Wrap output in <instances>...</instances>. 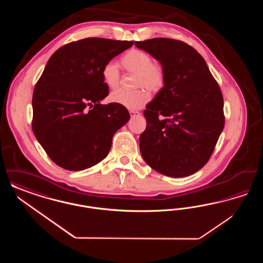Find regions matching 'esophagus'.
I'll list each match as a JSON object with an SVG mask.
<instances>
[{
  "mask_svg": "<svg viewBox=\"0 0 263 263\" xmlns=\"http://www.w3.org/2000/svg\"><path fill=\"white\" fill-rule=\"evenodd\" d=\"M129 113H130L131 117H135V116H138V115H140V112H138V111H135V110H130V111H129Z\"/></svg>",
  "mask_w": 263,
  "mask_h": 263,
  "instance_id": "esophagus-1",
  "label": "esophagus"
}]
</instances>
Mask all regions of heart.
<instances>
[{
	"mask_svg": "<svg viewBox=\"0 0 263 263\" xmlns=\"http://www.w3.org/2000/svg\"><path fill=\"white\" fill-rule=\"evenodd\" d=\"M122 65L128 73L135 74L134 87L140 88L132 91L123 89L114 90L110 93L109 100L130 110H137L142 108L150 99L145 88L151 92H159L163 89L165 83V71L162 63L153 61L151 54L140 49H131L126 52L122 57ZM101 76L108 88H118L120 73L117 64L113 60L103 65Z\"/></svg>",
	"mask_w": 263,
	"mask_h": 263,
	"instance_id": "obj_1",
	"label": "heart"
}]
</instances>
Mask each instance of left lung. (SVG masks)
Returning a JSON list of instances; mask_svg holds the SVG:
<instances>
[{
    "instance_id": "1",
    "label": "left lung",
    "mask_w": 263,
    "mask_h": 263,
    "mask_svg": "<svg viewBox=\"0 0 263 263\" xmlns=\"http://www.w3.org/2000/svg\"><path fill=\"white\" fill-rule=\"evenodd\" d=\"M163 64L165 83L144 116L145 162L162 175L184 177L209 161L225 124L224 100L207 64L193 47L171 38L136 41Z\"/></svg>"
}]
</instances>
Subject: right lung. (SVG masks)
I'll return each mask as SVG.
<instances>
[{"label":"right lung","instance_id":"right-lung-1","mask_svg":"<svg viewBox=\"0 0 263 263\" xmlns=\"http://www.w3.org/2000/svg\"><path fill=\"white\" fill-rule=\"evenodd\" d=\"M134 41L90 37L70 42L45 66L32 96V130L52 162L83 171L109 153L114 133L130 114L116 104H100L108 96L101 70Z\"/></svg>","mask_w":263,"mask_h":263}]
</instances>
